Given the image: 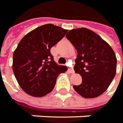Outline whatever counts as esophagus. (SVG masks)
Returning a JSON list of instances; mask_svg holds the SVG:
<instances>
[{"instance_id": "34e87169", "label": "esophagus", "mask_w": 123, "mask_h": 123, "mask_svg": "<svg viewBox=\"0 0 123 123\" xmlns=\"http://www.w3.org/2000/svg\"><path fill=\"white\" fill-rule=\"evenodd\" d=\"M68 71L70 74H74V70L72 68H69Z\"/></svg>"}]
</instances>
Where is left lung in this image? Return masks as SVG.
<instances>
[{"instance_id": "obj_1", "label": "left lung", "mask_w": 123, "mask_h": 123, "mask_svg": "<svg viewBox=\"0 0 123 123\" xmlns=\"http://www.w3.org/2000/svg\"><path fill=\"white\" fill-rule=\"evenodd\" d=\"M66 38L77 52L74 70L82 83L74 85L84 98H95L105 92L115 77L117 57L112 48L92 30L81 28L69 30Z\"/></svg>"}]
</instances>
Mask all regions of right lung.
Segmentation results:
<instances>
[{
    "label": "right lung",
    "mask_w": 123,
    "mask_h": 123,
    "mask_svg": "<svg viewBox=\"0 0 123 123\" xmlns=\"http://www.w3.org/2000/svg\"><path fill=\"white\" fill-rule=\"evenodd\" d=\"M68 30L52 24L38 27L24 36L13 54L12 70L22 90L31 96H45L54 89L58 75L67 71L50 53Z\"/></svg>",
    "instance_id": "obj_1"
}]
</instances>
